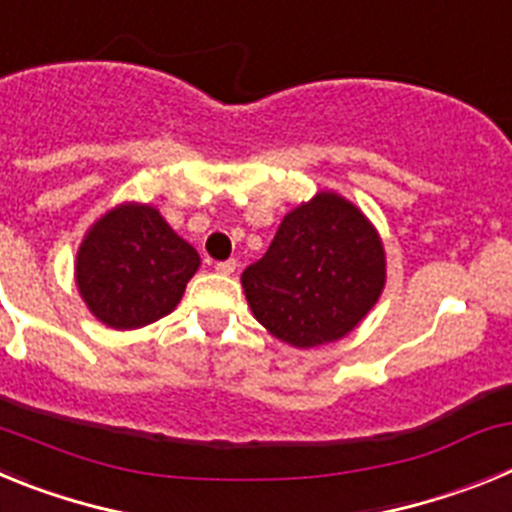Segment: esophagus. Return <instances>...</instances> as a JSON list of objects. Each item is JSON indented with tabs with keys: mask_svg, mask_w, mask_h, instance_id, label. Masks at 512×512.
I'll use <instances>...</instances> for the list:
<instances>
[{
	"mask_svg": "<svg viewBox=\"0 0 512 512\" xmlns=\"http://www.w3.org/2000/svg\"><path fill=\"white\" fill-rule=\"evenodd\" d=\"M235 266H238V261H235V259L217 261V264H215V271H217V274H233Z\"/></svg>",
	"mask_w": 512,
	"mask_h": 512,
	"instance_id": "34e87169",
	"label": "esophagus"
}]
</instances>
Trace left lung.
<instances>
[{"mask_svg":"<svg viewBox=\"0 0 512 512\" xmlns=\"http://www.w3.org/2000/svg\"><path fill=\"white\" fill-rule=\"evenodd\" d=\"M253 315L297 348L343 338L384 287V248L372 223L333 192L289 212L269 251L243 271Z\"/></svg>","mask_w":512,"mask_h":512,"instance_id":"obj_1","label":"left lung"}]
</instances>
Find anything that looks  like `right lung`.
I'll use <instances>...</instances> for the list:
<instances>
[{
    "label": "right lung",
    "mask_w": 512,
    "mask_h": 512,
    "mask_svg": "<svg viewBox=\"0 0 512 512\" xmlns=\"http://www.w3.org/2000/svg\"><path fill=\"white\" fill-rule=\"evenodd\" d=\"M200 253L148 205L97 220L76 256V284L104 325L130 330L164 318L182 300Z\"/></svg>",
    "instance_id": "obj_1"
}]
</instances>
